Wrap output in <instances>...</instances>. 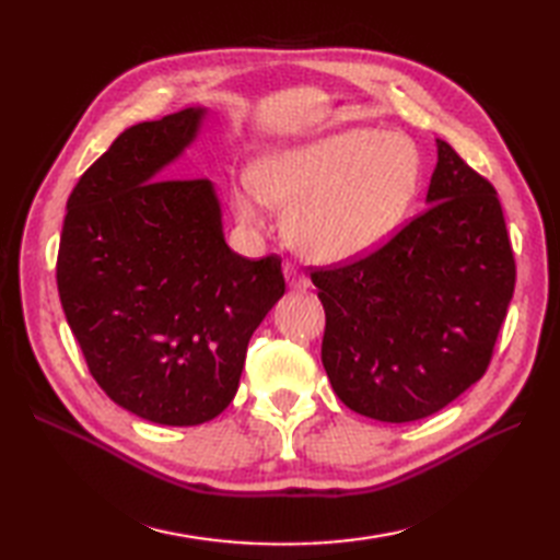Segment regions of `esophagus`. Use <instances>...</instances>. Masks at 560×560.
<instances>
[{"mask_svg": "<svg viewBox=\"0 0 560 560\" xmlns=\"http://www.w3.org/2000/svg\"><path fill=\"white\" fill-rule=\"evenodd\" d=\"M283 273H287L289 287L295 289V291H305L307 287H311V279H307V273H305L303 269L295 267V265H287V267H283Z\"/></svg>", "mask_w": 560, "mask_h": 560, "instance_id": "34e87169", "label": "esophagus"}]
</instances>
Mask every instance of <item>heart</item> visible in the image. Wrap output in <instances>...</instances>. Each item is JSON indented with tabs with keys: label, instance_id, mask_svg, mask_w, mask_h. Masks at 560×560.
Here are the masks:
<instances>
[{
	"label": "heart",
	"instance_id": "1",
	"mask_svg": "<svg viewBox=\"0 0 560 560\" xmlns=\"http://www.w3.org/2000/svg\"><path fill=\"white\" fill-rule=\"evenodd\" d=\"M416 177L419 156L409 139L355 127L259 159L233 187V207L253 225L265 219V205L289 209V241L307 257L339 261L395 231Z\"/></svg>",
	"mask_w": 560,
	"mask_h": 560
}]
</instances>
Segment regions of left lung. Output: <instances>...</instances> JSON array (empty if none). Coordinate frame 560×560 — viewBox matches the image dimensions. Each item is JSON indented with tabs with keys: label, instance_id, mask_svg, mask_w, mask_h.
Segmentation results:
<instances>
[{
	"label": "left lung",
	"instance_id": "obj_1",
	"mask_svg": "<svg viewBox=\"0 0 560 560\" xmlns=\"http://www.w3.org/2000/svg\"><path fill=\"white\" fill-rule=\"evenodd\" d=\"M425 199L373 253L311 271L329 383L377 421L425 419L481 380L515 291L495 187L443 139Z\"/></svg>",
	"mask_w": 560,
	"mask_h": 560
}]
</instances>
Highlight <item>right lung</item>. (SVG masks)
<instances>
[{
  "label": "right lung",
  "instance_id": "1",
  "mask_svg": "<svg viewBox=\"0 0 560 560\" xmlns=\"http://www.w3.org/2000/svg\"><path fill=\"white\" fill-rule=\"evenodd\" d=\"M201 115L125 129L71 189L57 253L59 301L93 380L163 425L229 407L247 341L287 291L279 255L225 245L207 177H163Z\"/></svg>",
  "mask_w": 560,
  "mask_h": 560
}]
</instances>
